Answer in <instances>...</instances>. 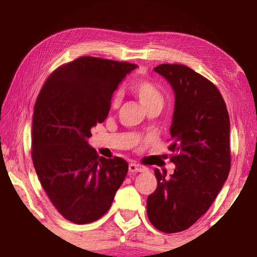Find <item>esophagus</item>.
<instances>
[{
    "mask_svg": "<svg viewBox=\"0 0 257 257\" xmlns=\"http://www.w3.org/2000/svg\"><path fill=\"white\" fill-rule=\"evenodd\" d=\"M149 170V168L145 165H142L136 162H132L129 164V171L130 172H145Z\"/></svg>",
    "mask_w": 257,
    "mask_h": 257,
    "instance_id": "esophagus-1",
    "label": "esophagus"
}]
</instances>
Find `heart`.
<instances>
[{"mask_svg": "<svg viewBox=\"0 0 257 257\" xmlns=\"http://www.w3.org/2000/svg\"><path fill=\"white\" fill-rule=\"evenodd\" d=\"M134 92L136 93L137 96L141 99L142 103L147 107L154 103H162L163 97L161 94L160 89L156 87L153 81L149 79H139L135 82ZM120 103V94L115 93L111 99V106L116 107Z\"/></svg>", "mask_w": 257, "mask_h": 257, "instance_id": "b5f03b06", "label": "heart"}]
</instances>
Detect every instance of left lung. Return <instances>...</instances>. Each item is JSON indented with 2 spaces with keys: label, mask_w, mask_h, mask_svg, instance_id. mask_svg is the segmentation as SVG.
I'll return each instance as SVG.
<instances>
[{
  "label": "left lung",
  "mask_w": 257,
  "mask_h": 257,
  "mask_svg": "<svg viewBox=\"0 0 257 257\" xmlns=\"http://www.w3.org/2000/svg\"><path fill=\"white\" fill-rule=\"evenodd\" d=\"M154 70L176 94L168 147L176 169L170 177L154 170L158 187L147 197V215L160 231L173 233L196 222L227 180L230 121L222 95L205 77L184 64L164 63Z\"/></svg>",
  "instance_id": "left-lung-1"
}]
</instances>
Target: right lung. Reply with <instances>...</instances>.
Returning <instances> with one entry per match:
<instances>
[{"mask_svg": "<svg viewBox=\"0 0 257 257\" xmlns=\"http://www.w3.org/2000/svg\"><path fill=\"white\" fill-rule=\"evenodd\" d=\"M136 67L81 56L56 68L35 102L34 168L54 207L76 224L105 214L127 176V161L98 156L86 139L106 119L113 93Z\"/></svg>", "mask_w": 257, "mask_h": 257, "instance_id": "obj_1", "label": "right lung"}]
</instances>
